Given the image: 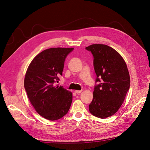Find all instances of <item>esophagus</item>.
<instances>
[{
	"label": "esophagus",
	"instance_id": "1",
	"mask_svg": "<svg viewBox=\"0 0 150 150\" xmlns=\"http://www.w3.org/2000/svg\"><path fill=\"white\" fill-rule=\"evenodd\" d=\"M76 94H79V93H81V92H82V90H76L75 91H74Z\"/></svg>",
	"mask_w": 150,
	"mask_h": 150
}]
</instances>
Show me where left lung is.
Segmentation results:
<instances>
[{
  "instance_id": "left-lung-1",
  "label": "left lung",
  "mask_w": 150,
  "mask_h": 150,
  "mask_svg": "<svg viewBox=\"0 0 150 150\" xmlns=\"http://www.w3.org/2000/svg\"><path fill=\"white\" fill-rule=\"evenodd\" d=\"M86 49L93 54L97 76L89 112L104 119L116 112L125 100L130 86L128 67L120 54L107 45L93 44Z\"/></svg>"
}]
</instances>
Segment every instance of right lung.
<instances>
[{
	"label": "right lung",
	"mask_w": 150,
	"mask_h": 150,
	"mask_svg": "<svg viewBox=\"0 0 150 150\" xmlns=\"http://www.w3.org/2000/svg\"><path fill=\"white\" fill-rule=\"evenodd\" d=\"M74 48L46 49L32 61L24 79L28 97L35 111L44 118L55 121L65 116L71 105L72 94L55 85L62 76L64 62Z\"/></svg>",
	"instance_id": "add662e5"
}]
</instances>
